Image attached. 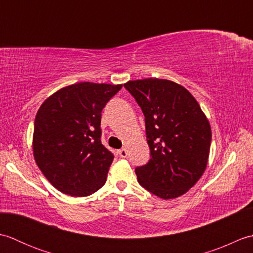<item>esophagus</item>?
Listing matches in <instances>:
<instances>
[{
	"label": "esophagus",
	"instance_id": "34e87169",
	"mask_svg": "<svg viewBox=\"0 0 253 253\" xmlns=\"http://www.w3.org/2000/svg\"><path fill=\"white\" fill-rule=\"evenodd\" d=\"M118 154H120L121 158H126L128 155V152H127V150L125 148H122V149L118 150Z\"/></svg>",
	"mask_w": 253,
	"mask_h": 253
}]
</instances>
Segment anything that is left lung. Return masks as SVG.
<instances>
[{"instance_id":"1","label":"left lung","mask_w":253,"mask_h":253,"mask_svg":"<svg viewBox=\"0 0 253 253\" xmlns=\"http://www.w3.org/2000/svg\"><path fill=\"white\" fill-rule=\"evenodd\" d=\"M146 117L148 164L136 169L139 184L169 200L184 195L207 169L212 131L193 95L171 80L146 78L124 84Z\"/></svg>"}]
</instances>
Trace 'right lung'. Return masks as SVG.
I'll list each match as a JSON object with an SVG mask.
<instances>
[{"label": "right lung", "mask_w": 253, "mask_h": 253, "mask_svg": "<svg viewBox=\"0 0 253 253\" xmlns=\"http://www.w3.org/2000/svg\"><path fill=\"white\" fill-rule=\"evenodd\" d=\"M122 87L77 83L57 90L39 107L32 152L58 191L87 197L105 184L114 157L101 143V112Z\"/></svg>", "instance_id": "right-lung-1"}]
</instances>
